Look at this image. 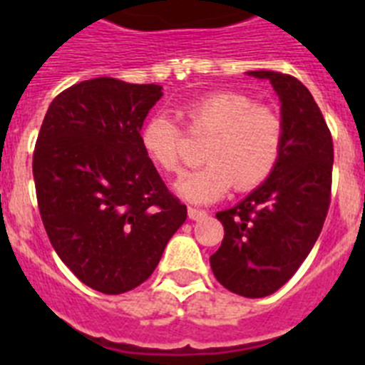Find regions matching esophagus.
Masks as SVG:
<instances>
[{"mask_svg": "<svg viewBox=\"0 0 365 365\" xmlns=\"http://www.w3.org/2000/svg\"><path fill=\"white\" fill-rule=\"evenodd\" d=\"M206 215L205 210H199V208H193V206H188V217L197 221V219H202Z\"/></svg>", "mask_w": 365, "mask_h": 365, "instance_id": "obj_1", "label": "esophagus"}]
</instances>
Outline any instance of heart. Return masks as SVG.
I'll list each match as a JSON object with an SVG mask.
<instances>
[{"instance_id": "obj_1", "label": "heart", "mask_w": 365, "mask_h": 365, "mask_svg": "<svg viewBox=\"0 0 365 365\" xmlns=\"http://www.w3.org/2000/svg\"><path fill=\"white\" fill-rule=\"evenodd\" d=\"M179 115L192 131L208 133L202 146L206 163L177 185L188 201H215L232 185L235 192H250L278 168L285 146V122L270 106L256 104L243 93L212 91L180 106ZM140 144L148 159L163 172H180L185 135L172 118H148L140 128Z\"/></svg>"}]
</instances>
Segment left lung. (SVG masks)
<instances>
[{
    "instance_id": "left-lung-1",
    "label": "left lung",
    "mask_w": 365,
    "mask_h": 365,
    "mask_svg": "<svg viewBox=\"0 0 365 365\" xmlns=\"http://www.w3.org/2000/svg\"><path fill=\"white\" fill-rule=\"evenodd\" d=\"M248 74L269 78L278 93L285 146L259 188L215 214L225 237L210 267L234 294L263 298L294 276L320 235L331 205L334 151L327 122L298 78L274 71Z\"/></svg>"
}]
</instances>
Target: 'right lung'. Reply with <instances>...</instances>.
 <instances>
[{
  "instance_id": "right-lung-1",
  "label": "right lung",
  "mask_w": 365,
  "mask_h": 365,
  "mask_svg": "<svg viewBox=\"0 0 365 365\" xmlns=\"http://www.w3.org/2000/svg\"><path fill=\"white\" fill-rule=\"evenodd\" d=\"M157 83L83 80L51 102L32 173L41 221L60 259L87 287L122 294L146 282L186 206L140 144Z\"/></svg>"
}]
</instances>
